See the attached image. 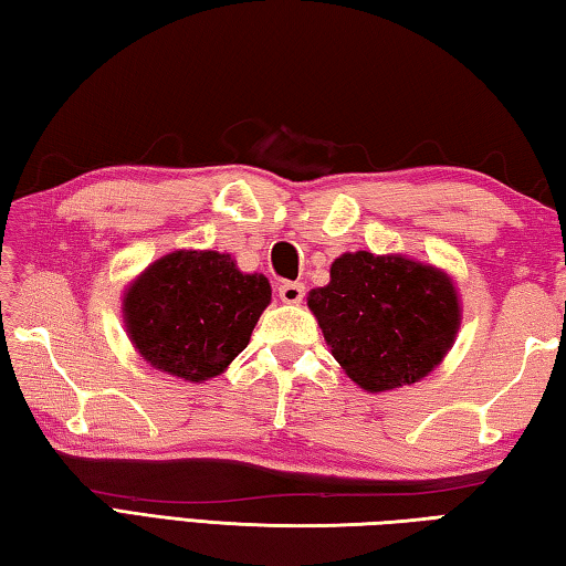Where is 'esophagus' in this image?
Masks as SVG:
<instances>
[{"instance_id": "1", "label": "esophagus", "mask_w": 566, "mask_h": 566, "mask_svg": "<svg viewBox=\"0 0 566 566\" xmlns=\"http://www.w3.org/2000/svg\"><path fill=\"white\" fill-rule=\"evenodd\" d=\"M279 295L283 303L297 305V303H303V297H305V285L303 283H283L279 287Z\"/></svg>"}]
</instances>
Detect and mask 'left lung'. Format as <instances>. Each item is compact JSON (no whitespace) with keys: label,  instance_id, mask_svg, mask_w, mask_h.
Segmentation results:
<instances>
[{"label":"left lung","instance_id":"obj_1","mask_svg":"<svg viewBox=\"0 0 566 566\" xmlns=\"http://www.w3.org/2000/svg\"><path fill=\"white\" fill-rule=\"evenodd\" d=\"M307 307L333 357L371 394L429 375L461 325L453 283L441 271L367 251L339 255Z\"/></svg>","mask_w":566,"mask_h":566}]
</instances>
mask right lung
Returning <instances> with one entry per match:
<instances>
[{
  "mask_svg": "<svg viewBox=\"0 0 566 566\" xmlns=\"http://www.w3.org/2000/svg\"><path fill=\"white\" fill-rule=\"evenodd\" d=\"M269 303V281L241 273L231 255L175 251L130 285L125 323L133 345L153 367L205 381L247 349Z\"/></svg>",
  "mask_w": 566,
  "mask_h": 566,
  "instance_id": "obj_1",
  "label": "right lung"
}]
</instances>
